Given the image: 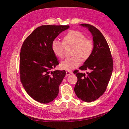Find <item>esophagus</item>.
I'll use <instances>...</instances> for the list:
<instances>
[{
	"label": "esophagus",
	"mask_w": 129,
	"mask_h": 129,
	"mask_svg": "<svg viewBox=\"0 0 129 129\" xmlns=\"http://www.w3.org/2000/svg\"><path fill=\"white\" fill-rule=\"evenodd\" d=\"M66 74L67 76H68V75L72 74V72L71 71H66Z\"/></svg>",
	"instance_id": "esophagus-1"
}]
</instances>
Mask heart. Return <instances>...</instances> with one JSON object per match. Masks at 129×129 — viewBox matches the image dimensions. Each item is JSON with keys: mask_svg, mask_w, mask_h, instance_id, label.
Segmentation results:
<instances>
[{"mask_svg": "<svg viewBox=\"0 0 129 129\" xmlns=\"http://www.w3.org/2000/svg\"><path fill=\"white\" fill-rule=\"evenodd\" d=\"M73 46L72 57L62 61L61 68L66 70H72L78 67L83 61H86L91 56L94 45L93 41L85 38L80 31L72 30L67 32L63 37L62 42L54 40L51 44V50L54 56L58 58H62L64 46Z\"/></svg>", "mask_w": 129, "mask_h": 129, "instance_id": "heart-1", "label": "heart"}]
</instances>
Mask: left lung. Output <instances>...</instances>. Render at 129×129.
Returning <instances> with one entry per match:
<instances>
[{
    "mask_svg": "<svg viewBox=\"0 0 129 129\" xmlns=\"http://www.w3.org/2000/svg\"><path fill=\"white\" fill-rule=\"evenodd\" d=\"M93 36L94 49L91 56L79 68L88 71L86 74L74 72L77 77L74 91L78 98L85 102L99 99L106 91L113 70V59L107 41L102 33L94 26L81 24Z\"/></svg>",
    "mask_w": 129,
    "mask_h": 129,
    "instance_id": "8db88e82",
    "label": "left lung"
}]
</instances>
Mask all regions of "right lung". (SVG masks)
Returning a JSON list of instances; mask_svg holds the SVG:
<instances>
[{"label": "right lung", "instance_id": "right-lung-1", "mask_svg": "<svg viewBox=\"0 0 129 129\" xmlns=\"http://www.w3.org/2000/svg\"><path fill=\"white\" fill-rule=\"evenodd\" d=\"M69 25H42L25 39L20 55V78L25 91L43 104L52 102L58 94L65 71L52 70L59 64L51 44Z\"/></svg>", "mask_w": 129, "mask_h": 129}]
</instances>
